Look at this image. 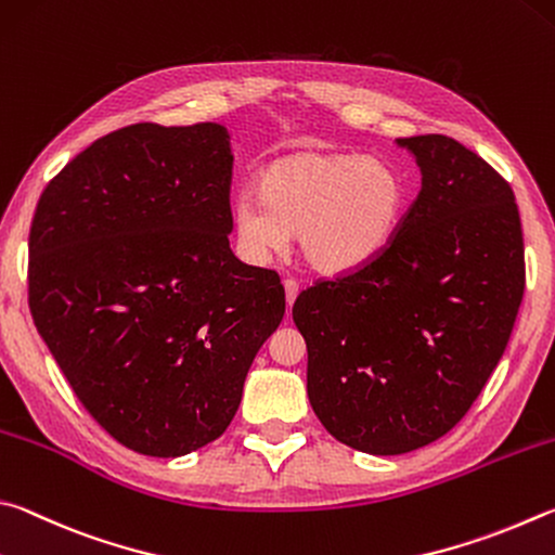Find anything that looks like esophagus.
Here are the masks:
<instances>
[{
    "label": "esophagus",
    "instance_id": "obj_1",
    "mask_svg": "<svg viewBox=\"0 0 555 555\" xmlns=\"http://www.w3.org/2000/svg\"><path fill=\"white\" fill-rule=\"evenodd\" d=\"M283 285H285V299H287V307H293V305H295V299H297V295H299V283H297V280H293V278H287Z\"/></svg>",
    "mask_w": 555,
    "mask_h": 555
}]
</instances>
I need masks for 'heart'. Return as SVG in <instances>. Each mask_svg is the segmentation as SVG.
I'll use <instances>...</instances> for the list:
<instances>
[{
    "label": "heart",
    "instance_id": "b5f03b06",
    "mask_svg": "<svg viewBox=\"0 0 555 555\" xmlns=\"http://www.w3.org/2000/svg\"><path fill=\"white\" fill-rule=\"evenodd\" d=\"M256 197L233 207L241 246L253 258H270L297 236L307 266L336 278L387 250L404 219L406 184L385 158L302 149L258 172Z\"/></svg>",
    "mask_w": 555,
    "mask_h": 555
}]
</instances>
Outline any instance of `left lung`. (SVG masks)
Segmentation results:
<instances>
[{
  "label": "left lung",
  "mask_w": 555,
  "mask_h": 555,
  "mask_svg": "<svg viewBox=\"0 0 555 555\" xmlns=\"http://www.w3.org/2000/svg\"><path fill=\"white\" fill-rule=\"evenodd\" d=\"M422 190L380 258L299 293L307 395L356 451L397 455L459 424L509 344L527 285L509 182L441 133L397 141Z\"/></svg>",
  "instance_id": "1"
}]
</instances>
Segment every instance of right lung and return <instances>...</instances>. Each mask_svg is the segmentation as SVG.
Returning a JSON list of instances; mask_svg holds the SVG:
<instances>
[{"label": "right lung", "instance_id": "1", "mask_svg": "<svg viewBox=\"0 0 555 555\" xmlns=\"http://www.w3.org/2000/svg\"><path fill=\"white\" fill-rule=\"evenodd\" d=\"M229 133L131 124L46 184L28 233L34 324L92 420L178 459L227 431L285 314L275 270L229 248Z\"/></svg>", "mask_w": 555, "mask_h": 555}]
</instances>
